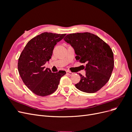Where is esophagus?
I'll return each instance as SVG.
<instances>
[{
    "instance_id": "1",
    "label": "esophagus",
    "mask_w": 132,
    "mask_h": 132,
    "mask_svg": "<svg viewBox=\"0 0 132 132\" xmlns=\"http://www.w3.org/2000/svg\"><path fill=\"white\" fill-rule=\"evenodd\" d=\"M67 74L68 75H72L73 74V73H71V72H70V71H67Z\"/></svg>"
}]
</instances>
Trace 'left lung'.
Masks as SVG:
<instances>
[{"label":"left lung","instance_id":"left-lung-1","mask_svg":"<svg viewBox=\"0 0 132 132\" xmlns=\"http://www.w3.org/2000/svg\"><path fill=\"white\" fill-rule=\"evenodd\" d=\"M64 40L74 48L76 60L86 63L85 75L79 74L80 81L75 87L87 93L101 89L109 80L114 67L113 53L110 47L89 32L67 35Z\"/></svg>","mask_w":132,"mask_h":132}]
</instances>
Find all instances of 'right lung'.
Segmentation results:
<instances>
[{"instance_id":"obj_1","label":"right lung","mask_w":132,"mask_h":132,"mask_svg":"<svg viewBox=\"0 0 132 132\" xmlns=\"http://www.w3.org/2000/svg\"><path fill=\"white\" fill-rule=\"evenodd\" d=\"M66 34L44 32L30 40L18 61V68L23 83L35 94L45 96L57 90L65 71L52 73L44 65L48 62L57 43Z\"/></svg>"}]
</instances>
